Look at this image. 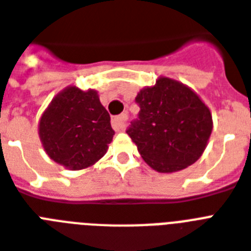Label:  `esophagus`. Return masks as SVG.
Returning <instances> with one entry per match:
<instances>
[{
  "label": "esophagus",
  "instance_id": "esophagus-1",
  "mask_svg": "<svg viewBox=\"0 0 251 251\" xmlns=\"http://www.w3.org/2000/svg\"><path fill=\"white\" fill-rule=\"evenodd\" d=\"M126 121H127V113H124L118 117H114L112 121V126L116 131H124L126 127Z\"/></svg>",
  "mask_w": 251,
  "mask_h": 251
}]
</instances>
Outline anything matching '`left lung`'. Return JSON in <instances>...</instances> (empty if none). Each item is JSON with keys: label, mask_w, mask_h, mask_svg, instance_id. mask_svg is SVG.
Segmentation results:
<instances>
[{"label": "left lung", "mask_w": 251, "mask_h": 251, "mask_svg": "<svg viewBox=\"0 0 251 251\" xmlns=\"http://www.w3.org/2000/svg\"><path fill=\"white\" fill-rule=\"evenodd\" d=\"M139 118L126 133L142 159L160 173H175L202 156L212 131V114L186 84L159 76L138 92Z\"/></svg>", "instance_id": "obj_1"}]
</instances>
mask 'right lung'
<instances>
[{"label":"right lung","mask_w":251,"mask_h":251,"mask_svg":"<svg viewBox=\"0 0 251 251\" xmlns=\"http://www.w3.org/2000/svg\"><path fill=\"white\" fill-rule=\"evenodd\" d=\"M113 135L109 113L92 88H64L39 121V138L47 155L70 171L86 169L100 160Z\"/></svg>","instance_id":"obj_1"}]
</instances>
